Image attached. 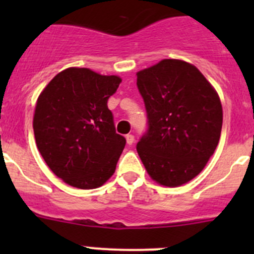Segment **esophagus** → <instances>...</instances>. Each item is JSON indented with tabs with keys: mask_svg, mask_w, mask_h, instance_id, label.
I'll list each match as a JSON object with an SVG mask.
<instances>
[{
	"mask_svg": "<svg viewBox=\"0 0 254 254\" xmlns=\"http://www.w3.org/2000/svg\"><path fill=\"white\" fill-rule=\"evenodd\" d=\"M125 139H127V145H132V143H134L135 137H134V135H132V134H127V136H125Z\"/></svg>",
	"mask_w": 254,
	"mask_h": 254,
	"instance_id": "obj_1",
	"label": "esophagus"
}]
</instances>
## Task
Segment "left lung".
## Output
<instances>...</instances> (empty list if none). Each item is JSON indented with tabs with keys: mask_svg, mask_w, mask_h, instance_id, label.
Listing matches in <instances>:
<instances>
[{
	"mask_svg": "<svg viewBox=\"0 0 254 254\" xmlns=\"http://www.w3.org/2000/svg\"><path fill=\"white\" fill-rule=\"evenodd\" d=\"M136 76L147 113L137 153L153 181L179 187L203 171L219 143L221 102L203 73L183 60L165 59Z\"/></svg>",
	"mask_w": 254,
	"mask_h": 254,
	"instance_id": "obj_1",
	"label": "left lung"
}]
</instances>
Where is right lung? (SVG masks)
I'll use <instances>...</instances> for the list:
<instances>
[{
  "mask_svg": "<svg viewBox=\"0 0 254 254\" xmlns=\"http://www.w3.org/2000/svg\"><path fill=\"white\" fill-rule=\"evenodd\" d=\"M122 78L89 68L61 71L43 89L33 129L38 150L54 175L79 189L103 186L125 147L107 102Z\"/></svg>",
  "mask_w": 254,
  "mask_h": 254,
  "instance_id": "obj_1",
  "label": "right lung"
}]
</instances>
